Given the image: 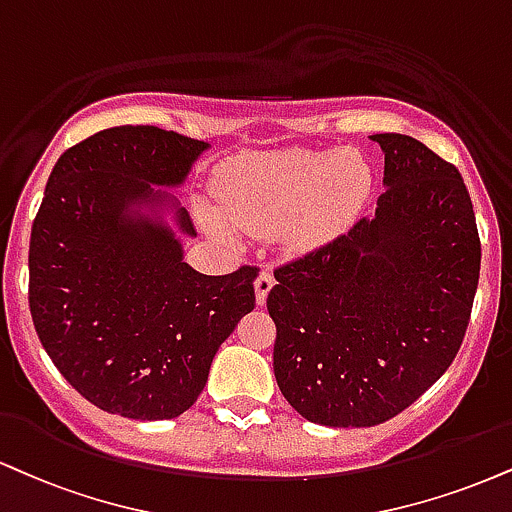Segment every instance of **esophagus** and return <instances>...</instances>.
<instances>
[{
  "mask_svg": "<svg viewBox=\"0 0 512 512\" xmlns=\"http://www.w3.org/2000/svg\"><path fill=\"white\" fill-rule=\"evenodd\" d=\"M272 286H274L272 272H269V269H262L260 276H257V281H255V300H257V305L267 303V295H269V291H272Z\"/></svg>",
  "mask_w": 512,
  "mask_h": 512,
  "instance_id": "obj_1",
  "label": "esophagus"
}]
</instances>
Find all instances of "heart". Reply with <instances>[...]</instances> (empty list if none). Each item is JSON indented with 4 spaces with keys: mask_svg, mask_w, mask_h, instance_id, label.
Returning a JSON list of instances; mask_svg holds the SVG:
<instances>
[{
    "mask_svg": "<svg viewBox=\"0 0 512 512\" xmlns=\"http://www.w3.org/2000/svg\"><path fill=\"white\" fill-rule=\"evenodd\" d=\"M372 193V169L357 152L281 150L231 162L214 181L219 209L197 205L212 236L233 229L269 236L281 229L291 252H310L353 224Z\"/></svg>",
    "mask_w": 512,
    "mask_h": 512,
    "instance_id": "obj_1",
    "label": "heart"
}]
</instances>
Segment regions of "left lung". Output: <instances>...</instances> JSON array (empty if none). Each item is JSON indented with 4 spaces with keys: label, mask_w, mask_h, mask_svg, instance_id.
Wrapping results in <instances>:
<instances>
[{
    "label": "left lung",
    "mask_w": 512,
    "mask_h": 512,
    "mask_svg": "<svg viewBox=\"0 0 512 512\" xmlns=\"http://www.w3.org/2000/svg\"><path fill=\"white\" fill-rule=\"evenodd\" d=\"M384 193L372 219L276 269L274 377L305 420L374 427L451 367L477 293V221L463 176L410 135H372Z\"/></svg>",
    "instance_id": "8db88e82"
}]
</instances>
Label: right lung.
I'll list each match as a JSON object with an SVG mask.
<instances>
[{"label": "right lung", "mask_w": 512, "mask_h": 512, "mask_svg": "<svg viewBox=\"0 0 512 512\" xmlns=\"http://www.w3.org/2000/svg\"><path fill=\"white\" fill-rule=\"evenodd\" d=\"M209 143L157 126L90 135L59 157L30 231V315L42 348L92 405L174 420L255 307L257 272H195L178 190Z\"/></svg>", "instance_id": "obj_1"}]
</instances>
